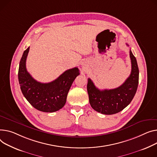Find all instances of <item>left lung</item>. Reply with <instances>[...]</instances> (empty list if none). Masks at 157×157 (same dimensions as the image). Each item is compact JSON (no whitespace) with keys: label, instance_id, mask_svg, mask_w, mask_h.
Instances as JSON below:
<instances>
[{"label":"left lung","instance_id":"1","mask_svg":"<svg viewBox=\"0 0 157 157\" xmlns=\"http://www.w3.org/2000/svg\"><path fill=\"white\" fill-rule=\"evenodd\" d=\"M129 55L131 60V75L118 88L100 90L88 78L87 91L89 101L91 107L97 112L105 115L117 113L126 108L133 99L138 86L139 69L136 59L131 50Z\"/></svg>","mask_w":157,"mask_h":157}]
</instances>
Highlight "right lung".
Segmentation results:
<instances>
[{
	"instance_id": "add662e5",
	"label": "right lung",
	"mask_w": 157,
	"mask_h": 157,
	"mask_svg": "<svg viewBox=\"0 0 157 157\" xmlns=\"http://www.w3.org/2000/svg\"><path fill=\"white\" fill-rule=\"evenodd\" d=\"M29 50V47L24 51L19 62L18 79L21 90L26 99L36 109L44 112L57 111L64 106L72 82L79 75V69H68L52 82H40L32 78L26 67Z\"/></svg>"
}]
</instances>
